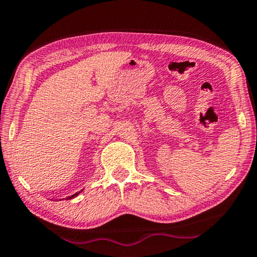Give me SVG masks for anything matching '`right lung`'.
Here are the masks:
<instances>
[{"label":"right lung","mask_w":257,"mask_h":257,"mask_svg":"<svg viewBox=\"0 0 257 257\" xmlns=\"http://www.w3.org/2000/svg\"><path fill=\"white\" fill-rule=\"evenodd\" d=\"M79 193H75V194H73V196H71V197H68V198H66V199H72V198H74V197H77Z\"/></svg>","instance_id":"1"}]
</instances>
